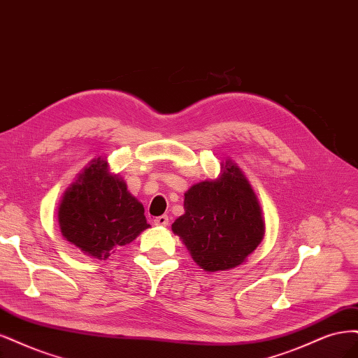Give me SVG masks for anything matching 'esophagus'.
<instances>
[{
	"label": "esophagus",
	"instance_id": "1",
	"mask_svg": "<svg viewBox=\"0 0 358 358\" xmlns=\"http://www.w3.org/2000/svg\"><path fill=\"white\" fill-rule=\"evenodd\" d=\"M153 223H155L156 226H168L169 218H168V215H159V217L155 218Z\"/></svg>",
	"mask_w": 358,
	"mask_h": 358
}]
</instances>
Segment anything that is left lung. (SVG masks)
Segmentation results:
<instances>
[{"instance_id":"8db88e82","label":"left lung","mask_w":358,"mask_h":358,"mask_svg":"<svg viewBox=\"0 0 358 358\" xmlns=\"http://www.w3.org/2000/svg\"><path fill=\"white\" fill-rule=\"evenodd\" d=\"M172 232L206 272L234 269L259 247L264 236L260 203L232 159L222 162L217 178L184 193V214L172 223Z\"/></svg>"}]
</instances>
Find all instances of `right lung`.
<instances>
[{"label": "right lung", "mask_w": 358, "mask_h": 358, "mask_svg": "<svg viewBox=\"0 0 358 358\" xmlns=\"http://www.w3.org/2000/svg\"><path fill=\"white\" fill-rule=\"evenodd\" d=\"M62 236L80 251L107 260L150 224L144 206L128 192L126 181L110 172L107 159L95 157L68 187L57 206Z\"/></svg>", "instance_id": "add662e5"}]
</instances>
